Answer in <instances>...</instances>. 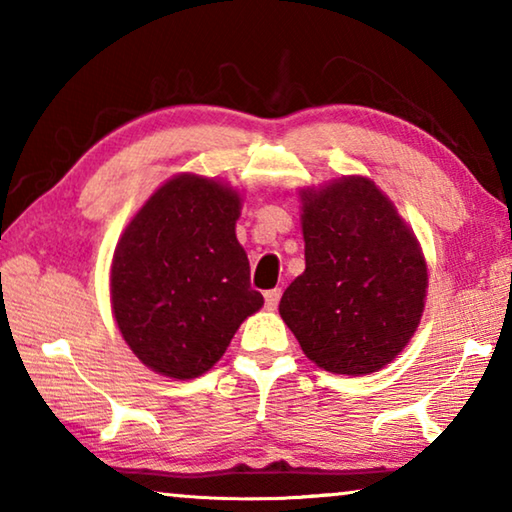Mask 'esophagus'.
I'll use <instances>...</instances> for the list:
<instances>
[{
  "mask_svg": "<svg viewBox=\"0 0 512 512\" xmlns=\"http://www.w3.org/2000/svg\"><path fill=\"white\" fill-rule=\"evenodd\" d=\"M282 296V289H271L264 293V300H266V309H275L277 302H280Z\"/></svg>",
  "mask_w": 512,
  "mask_h": 512,
  "instance_id": "1",
  "label": "esophagus"
}]
</instances>
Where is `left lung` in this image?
I'll use <instances>...</instances> for the list:
<instances>
[{
  "instance_id": "1",
  "label": "left lung",
  "mask_w": 512,
  "mask_h": 512,
  "mask_svg": "<svg viewBox=\"0 0 512 512\" xmlns=\"http://www.w3.org/2000/svg\"><path fill=\"white\" fill-rule=\"evenodd\" d=\"M305 273L289 284L280 316L302 352L336 375L384 368L415 332L427 264L393 203L368 178L302 192Z\"/></svg>"
}]
</instances>
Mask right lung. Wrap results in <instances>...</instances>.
Here are the masks:
<instances>
[{"label":"right lung","mask_w":512,"mask_h":512,"mask_svg":"<svg viewBox=\"0 0 512 512\" xmlns=\"http://www.w3.org/2000/svg\"><path fill=\"white\" fill-rule=\"evenodd\" d=\"M239 210L237 192L185 173L164 183L119 239L112 311L137 359L160 375H203L264 305L235 235Z\"/></svg>","instance_id":"add662e5"}]
</instances>
